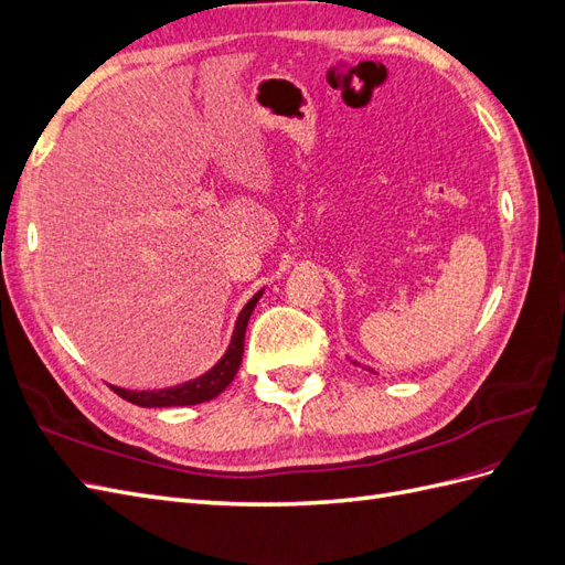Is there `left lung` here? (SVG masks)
<instances>
[{"label": "left lung", "mask_w": 565, "mask_h": 565, "mask_svg": "<svg viewBox=\"0 0 565 565\" xmlns=\"http://www.w3.org/2000/svg\"><path fill=\"white\" fill-rule=\"evenodd\" d=\"M353 363H355V361H353ZM355 365H358V363H355ZM367 370H370V372H374V370H372V367H367ZM374 374H377V372H374Z\"/></svg>", "instance_id": "1"}]
</instances>
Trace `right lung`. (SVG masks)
Segmentation results:
<instances>
[{
    "mask_svg": "<svg viewBox=\"0 0 565 565\" xmlns=\"http://www.w3.org/2000/svg\"><path fill=\"white\" fill-rule=\"evenodd\" d=\"M262 295H264V289H259V292H256L245 303V309L235 320V330H233L226 353L221 355V361L212 370L200 374V377L177 384V386L156 388V391H129V388H119L113 384H110V388L117 393L119 398H125V401H129L134 405H141V407H181V405H198V403H207V401L216 398L218 393L233 382L237 370H241L243 353H245V330H247V322H249L254 306L262 299Z\"/></svg>",
    "mask_w": 565,
    "mask_h": 565,
    "instance_id": "right-lung-1",
    "label": "right lung"
}]
</instances>
